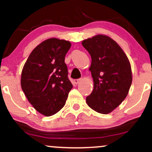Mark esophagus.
Returning a JSON list of instances; mask_svg holds the SVG:
<instances>
[{
  "instance_id": "1",
  "label": "esophagus",
  "mask_w": 152,
  "mask_h": 152,
  "mask_svg": "<svg viewBox=\"0 0 152 152\" xmlns=\"http://www.w3.org/2000/svg\"><path fill=\"white\" fill-rule=\"evenodd\" d=\"M81 81V79H75V80H74V81H73V82H74V84H77L79 82H80Z\"/></svg>"
}]
</instances>
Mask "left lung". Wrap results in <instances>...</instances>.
<instances>
[{"label": "left lung", "instance_id": "left-lung-1", "mask_svg": "<svg viewBox=\"0 0 152 152\" xmlns=\"http://www.w3.org/2000/svg\"><path fill=\"white\" fill-rule=\"evenodd\" d=\"M82 43L92 59L89 70L94 82L86 103L94 111L108 114L128 94L132 82L129 61L119 45L107 36L97 35Z\"/></svg>", "mask_w": 152, "mask_h": 152}]
</instances>
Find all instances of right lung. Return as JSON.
Returning <instances> with one entry per match:
<instances>
[{"label": "right lung", "mask_w": 152, "mask_h": 152, "mask_svg": "<svg viewBox=\"0 0 152 152\" xmlns=\"http://www.w3.org/2000/svg\"><path fill=\"white\" fill-rule=\"evenodd\" d=\"M69 41L52 38L33 50L22 70V90L35 109L45 116L57 113L65 105L72 88L65 56Z\"/></svg>", "instance_id": "add662e5"}]
</instances>
